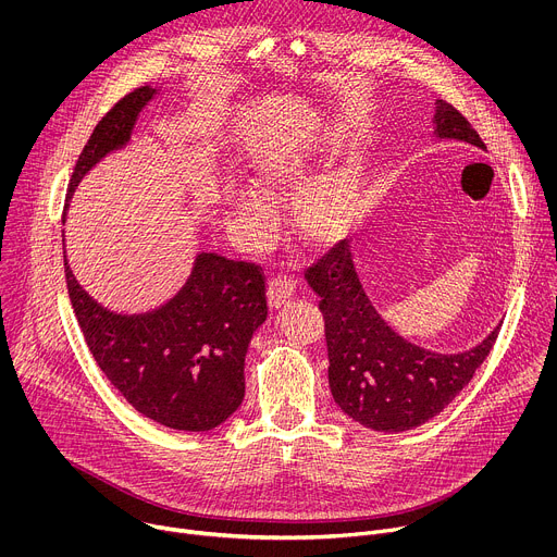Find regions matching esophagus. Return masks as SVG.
Masks as SVG:
<instances>
[{
    "label": "esophagus",
    "instance_id": "obj_1",
    "mask_svg": "<svg viewBox=\"0 0 557 557\" xmlns=\"http://www.w3.org/2000/svg\"><path fill=\"white\" fill-rule=\"evenodd\" d=\"M295 293V282L288 277V275H280L275 280L269 282V290H267V297H269V306L271 308H282L290 295Z\"/></svg>",
    "mask_w": 557,
    "mask_h": 557
}]
</instances>
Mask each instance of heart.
<instances>
[{
    "instance_id": "1",
    "label": "heart",
    "mask_w": 557,
    "mask_h": 557,
    "mask_svg": "<svg viewBox=\"0 0 557 557\" xmlns=\"http://www.w3.org/2000/svg\"><path fill=\"white\" fill-rule=\"evenodd\" d=\"M314 158V151L306 145H282L260 158L256 185L263 194L257 189L240 194V211L249 220L258 243H267L273 231V207L269 198H284L297 191L312 176ZM363 174V156L350 151L293 198L290 226L306 247H333L350 231L361 205Z\"/></svg>"
}]
</instances>
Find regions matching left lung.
Listing matches in <instances>:
<instances>
[{
    "label": "left lung",
    "mask_w": 557,
    "mask_h": 557,
    "mask_svg": "<svg viewBox=\"0 0 557 557\" xmlns=\"http://www.w3.org/2000/svg\"><path fill=\"white\" fill-rule=\"evenodd\" d=\"M434 134L485 149L469 121L441 99ZM306 280L322 297L333 399L352 421L374 432L414 430L443 412L487 359L500 331L498 324L479 346L451 355L408 342L366 295L348 240L310 267Z\"/></svg>",
    "instance_id": "obj_1"
}]
</instances>
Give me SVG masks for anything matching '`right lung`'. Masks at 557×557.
I'll return each instance as SVG.
<instances>
[{"instance_id":"obj_1","label":"right lung","mask_w":557,"mask_h":557,"mask_svg":"<svg viewBox=\"0 0 557 557\" xmlns=\"http://www.w3.org/2000/svg\"><path fill=\"white\" fill-rule=\"evenodd\" d=\"M156 95L161 90L143 86L99 121L76 161L65 209L84 176L129 143ZM65 284L95 361L143 417L181 432H207L240 408L245 357L269 312L260 267L202 251L172 299L138 314L103 308L76 282L67 260Z\"/></svg>"}]
</instances>
